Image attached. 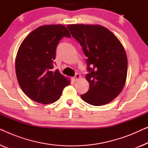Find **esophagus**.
Returning <instances> with one entry per match:
<instances>
[{"label":"esophagus","instance_id":"obj_1","mask_svg":"<svg viewBox=\"0 0 148 148\" xmlns=\"http://www.w3.org/2000/svg\"><path fill=\"white\" fill-rule=\"evenodd\" d=\"M80 77H81V75L79 74H78V73H77V74H75V77H73V82H76V81H77L79 79H80Z\"/></svg>","mask_w":148,"mask_h":148}]
</instances>
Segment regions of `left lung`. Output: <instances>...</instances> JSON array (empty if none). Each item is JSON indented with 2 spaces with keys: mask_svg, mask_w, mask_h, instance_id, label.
<instances>
[{
  "mask_svg": "<svg viewBox=\"0 0 148 148\" xmlns=\"http://www.w3.org/2000/svg\"><path fill=\"white\" fill-rule=\"evenodd\" d=\"M67 27L88 57L86 79L90 89L81 98L93 106L108 104L119 96L126 82L127 57L122 44L102 25L71 24Z\"/></svg>",
  "mask_w": 148,
  "mask_h": 148,
  "instance_id": "left-lung-1",
  "label": "left lung"
}]
</instances>
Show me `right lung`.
<instances>
[{
	"label": "right lung",
	"mask_w": 148,
	"mask_h": 148,
	"mask_svg": "<svg viewBox=\"0 0 148 148\" xmlns=\"http://www.w3.org/2000/svg\"><path fill=\"white\" fill-rule=\"evenodd\" d=\"M62 37L71 38L62 25H46L28 34L19 46L15 59L17 81L23 92L36 102L57 101L70 80L52 71L56 49Z\"/></svg>",
	"instance_id": "obj_1"
}]
</instances>
